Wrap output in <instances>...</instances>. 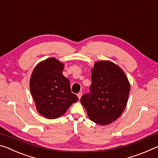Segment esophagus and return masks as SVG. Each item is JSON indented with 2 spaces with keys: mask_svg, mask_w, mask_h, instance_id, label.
<instances>
[{
  "mask_svg": "<svg viewBox=\"0 0 158 158\" xmlns=\"http://www.w3.org/2000/svg\"><path fill=\"white\" fill-rule=\"evenodd\" d=\"M82 92H80L78 94H77V97H78V99H81V97H82Z\"/></svg>",
  "mask_w": 158,
  "mask_h": 158,
  "instance_id": "1",
  "label": "esophagus"
}]
</instances>
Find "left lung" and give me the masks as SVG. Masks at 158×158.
<instances>
[{"mask_svg":"<svg viewBox=\"0 0 158 158\" xmlns=\"http://www.w3.org/2000/svg\"><path fill=\"white\" fill-rule=\"evenodd\" d=\"M130 91V82L120 66L110 61H99L92 69L90 93L83 95L81 102L89 120L108 125L122 115Z\"/></svg>","mask_w":158,"mask_h":158,"instance_id":"obj_1","label":"left lung"}]
</instances>
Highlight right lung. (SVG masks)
<instances>
[{
	"label": "right lung",
	"mask_w": 158,
	"mask_h": 158,
	"mask_svg": "<svg viewBox=\"0 0 158 158\" xmlns=\"http://www.w3.org/2000/svg\"><path fill=\"white\" fill-rule=\"evenodd\" d=\"M64 64L55 57L38 63L30 78V91L39 114L48 119L63 115L78 100L71 92L69 80L64 76Z\"/></svg>",
	"instance_id": "1"
}]
</instances>
